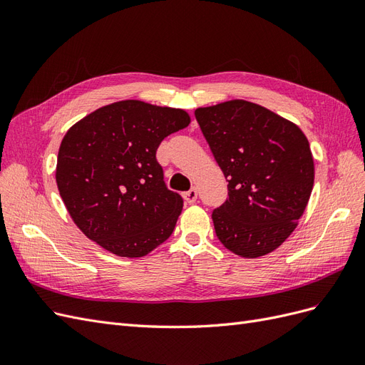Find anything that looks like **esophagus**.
<instances>
[{"label": "esophagus", "mask_w": 365, "mask_h": 365, "mask_svg": "<svg viewBox=\"0 0 365 365\" xmlns=\"http://www.w3.org/2000/svg\"><path fill=\"white\" fill-rule=\"evenodd\" d=\"M182 197H184V201L187 204H193L196 201V197H197V192H196V189H190L189 192L182 193Z\"/></svg>", "instance_id": "1"}]
</instances>
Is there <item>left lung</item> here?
I'll return each instance as SVG.
<instances>
[{
	"mask_svg": "<svg viewBox=\"0 0 365 365\" xmlns=\"http://www.w3.org/2000/svg\"><path fill=\"white\" fill-rule=\"evenodd\" d=\"M195 117L228 182L215 208L216 236L242 257L280 247L314 187V158L302 129L247 101L197 108Z\"/></svg>",
	"mask_w": 365,
	"mask_h": 365,
	"instance_id": "1",
	"label": "left lung"
}]
</instances>
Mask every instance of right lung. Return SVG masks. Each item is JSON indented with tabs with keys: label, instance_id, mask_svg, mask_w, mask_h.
I'll use <instances>...</instances> for the list:
<instances>
[{
	"label": "right lung",
	"instance_id": "obj_1",
	"mask_svg": "<svg viewBox=\"0 0 365 365\" xmlns=\"http://www.w3.org/2000/svg\"><path fill=\"white\" fill-rule=\"evenodd\" d=\"M189 123L182 109L123 101L98 108L68 129L56 182L88 239L117 256L141 257L170 237L182 197L165 185L157 149Z\"/></svg>",
	"mask_w": 365,
	"mask_h": 365
}]
</instances>
